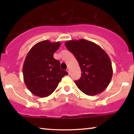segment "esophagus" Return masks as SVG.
<instances>
[{"label": "esophagus", "instance_id": "1", "mask_svg": "<svg viewBox=\"0 0 134 134\" xmlns=\"http://www.w3.org/2000/svg\"><path fill=\"white\" fill-rule=\"evenodd\" d=\"M66 71H67L68 72V74H69V72H70V69H69V68H67Z\"/></svg>", "mask_w": 134, "mask_h": 134}]
</instances>
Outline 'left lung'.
<instances>
[{"mask_svg": "<svg viewBox=\"0 0 134 134\" xmlns=\"http://www.w3.org/2000/svg\"><path fill=\"white\" fill-rule=\"evenodd\" d=\"M66 47L74 54L82 75L75 83L85 94L94 96L105 90L113 75L109 55L99 46L84 39L69 40Z\"/></svg>", "mask_w": 134, "mask_h": 134, "instance_id": "obj_1", "label": "left lung"}]
</instances>
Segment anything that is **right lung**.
<instances>
[{
  "instance_id": "1",
  "label": "right lung",
  "mask_w": 134,
  "mask_h": 134,
  "mask_svg": "<svg viewBox=\"0 0 134 134\" xmlns=\"http://www.w3.org/2000/svg\"><path fill=\"white\" fill-rule=\"evenodd\" d=\"M60 42L44 40L34 45L24 62L23 72L26 87L33 94L45 98L55 91L64 76L68 74L60 68V63L54 58Z\"/></svg>"
}]
</instances>
